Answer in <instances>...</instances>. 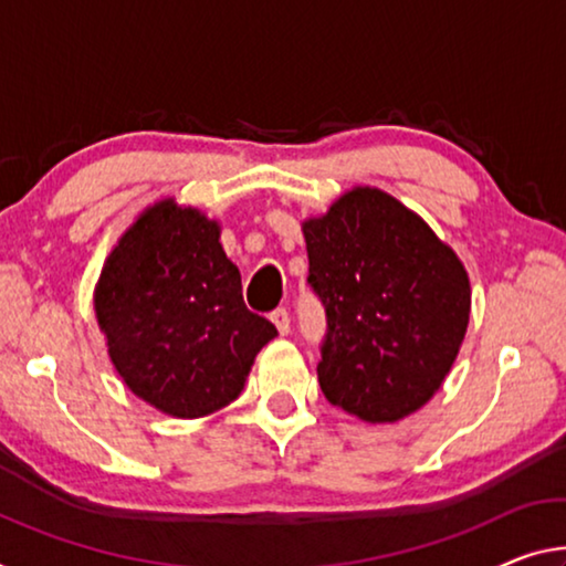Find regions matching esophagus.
Returning <instances> with one entry per match:
<instances>
[{"label": "esophagus", "instance_id": "34e87169", "mask_svg": "<svg viewBox=\"0 0 566 566\" xmlns=\"http://www.w3.org/2000/svg\"><path fill=\"white\" fill-rule=\"evenodd\" d=\"M271 321L275 324L277 334H281V336H285V334L291 332V316H289V311H285V308H275L271 313Z\"/></svg>", "mask_w": 566, "mask_h": 566}]
</instances>
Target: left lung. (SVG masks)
Listing matches in <instances>:
<instances>
[{
    "instance_id": "left-lung-1",
    "label": "left lung",
    "mask_w": 566,
    "mask_h": 566,
    "mask_svg": "<svg viewBox=\"0 0 566 566\" xmlns=\"http://www.w3.org/2000/svg\"><path fill=\"white\" fill-rule=\"evenodd\" d=\"M308 285L326 311L321 392L364 422H397L453 367L471 316L458 255L424 220L374 187H354L303 222Z\"/></svg>"
}]
</instances>
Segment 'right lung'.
I'll list each match as a JSON object with an SVG mask.
<instances>
[{"label":"right lung","mask_w":566,"mask_h":566,"mask_svg":"<svg viewBox=\"0 0 566 566\" xmlns=\"http://www.w3.org/2000/svg\"><path fill=\"white\" fill-rule=\"evenodd\" d=\"M113 367L136 397L181 420L228 407L277 336L248 311L220 224L161 199L124 232L95 285Z\"/></svg>","instance_id":"add662e5"}]
</instances>
